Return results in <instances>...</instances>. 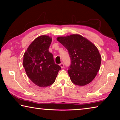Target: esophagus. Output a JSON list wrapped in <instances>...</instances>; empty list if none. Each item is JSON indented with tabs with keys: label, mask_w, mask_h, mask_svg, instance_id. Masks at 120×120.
<instances>
[{
	"label": "esophagus",
	"mask_w": 120,
	"mask_h": 120,
	"mask_svg": "<svg viewBox=\"0 0 120 120\" xmlns=\"http://www.w3.org/2000/svg\"><path fill=\"white\" fill-rule=\"evenodd\" d=\"M59 65H60V66L61 67V68H63L64 67V63H63V62L61 63V64Z\"/></svg>",
	"instance_id": "obj_1"
}]
</instances>
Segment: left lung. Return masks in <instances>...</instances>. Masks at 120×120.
<instances>
[{
    "instance_id": "obj_1",
    "label": "left lung",
    "mask_w": 120,
    "mask_h": 120,
    "mask_svg": "<svg viewBox=\"0 0 120 120\" xmlns=\"http://www.w3.org/2000/svg\"><path fill=\"white\" fill-rule=\"evenodd\" d=\"M69 54L71 64L68 70L71 81L78 86H85L96 77L101 64V56L94 44L78 34L58 37Z\"/></svg>"
}]
</instances>
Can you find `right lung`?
Segmentation results:
<instances>
[{"label":"right lung","instance_id":"obj_1","mask_svg":"<svg viewBox=\"0 0 120 120\" xmlns=\"http://www.w3.org/2000/svg\"><path fill=\"white\" fill-rule=\"evenodd\" d=\"M52 38L41 35L36 38L24 53L23 67L28 78L36 85L45 87L53 84L61 70L49 51Z\"/></svg>","mask_w":120,"mask_h":120}]
</instances>
